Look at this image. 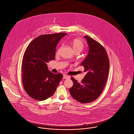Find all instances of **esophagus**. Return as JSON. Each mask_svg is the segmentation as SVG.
Instances as JSON below:
<instances>
[{"instance_id": "34e87169", "label": "esophagus", "mask_w": 134, "mask_h": 134, "mask_svg": "<svg viewBox=\"0 0 134 134\" xmlns=\"http://www.w3.org/2000/svg\"><path fill=\"white\" fill-rule=\"evenodd\" d=\"M70 78V77L67 75H64L63 76V79H69Z\"/></svg>"}]
</instances>
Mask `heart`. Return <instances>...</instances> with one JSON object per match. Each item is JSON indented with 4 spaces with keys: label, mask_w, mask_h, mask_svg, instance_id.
I'll return each instance as SVG.
<instances>
[{
    "label": "heart",
    "mask_w": 134,
    "mask_h": 134,
    "mask_svg": "<svg viewBox=\"0 0 134 134\" xmlns=\"http://www.w3.org/2000/svg\"><path fill=\"white\" fill-rule=\"evenodd\" d=\"M70 44L74 53L79 52L80 53L84 48V44L83 42L78 38L74 39L71 42Z\"/></svg>",
    "instance_id": "1"
}]
</instances>
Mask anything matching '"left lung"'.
I'll return each instance as SVG.
<instances>
[{
	"label": "left lung",
	"mask_w": 134,
	"mask_h": 134,
	"mask_svg": "<svg viewBox=\"0 0 134 134\" xmlns=\"http://www.w3.org/2000/svg\"><path fill=\"white\" fill-rule=\"evenodd\" d=\"M89 46L87 56L80 64L86 74L81 83L72 77L74 85L69 92L72 97L81 103L94 101L102 93L107 81L110 63L104 48L96 41L85 36Z\"/></svg>",
	"instance_id": "8db88e82"
}]
</instances>
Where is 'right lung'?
Masks as SVG:
<instances>
[{
    "label": "right lung",
    "instance_id": "right-lung-1",
    "mask_svg": "<svg viewBox=\"0 0 134 134\" xmlns=\"http://www.w3.org/2000/svg\"><path fill=\"white\" fill-rule=\"evenodd\" d=\"M65 33L40 35L27 47L22 59V82L26 93L34 99L45 100L55 93L61 74L47 69V63L55 59L56 47Z\"/></svg>",
    "mask_w": 134,
    "mask_h": 134
}]
</instances>
